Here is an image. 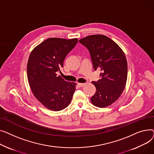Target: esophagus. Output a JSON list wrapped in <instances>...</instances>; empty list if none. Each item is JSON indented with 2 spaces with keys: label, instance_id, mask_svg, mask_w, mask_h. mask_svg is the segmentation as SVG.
<instances>
[{
  "label": "esophagus",
  "instance_id": "34e87169",
  "mask_svg": "<svg viewBox=\"0 0 154 154\" xmlns=\"http://www.w3.org/2000/svg\"><path fill=\"white\" fill-rule=\"evenodd\" d=\"M85 85V83H78V86H79V87H83Z\"/></svg>",
  "mask_w": 154,
  "mask_h": 154
}]
</instances>
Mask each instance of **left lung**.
Masks as SVG:
<instances>
[{
  "label": "left lung",
  "instance_id": "8db88e82",
  "mask_svg": "<svg viewBox=\"0 0 154 154\" xmlns=\"http://www.w3.org/2000/svg\"><path fill=\"white\" fill-rule=\"evenodd\" d=\"M89 51L94 70L100 69L101 79L92 81L96 89L91 97L92 104L106 107L122 94L128 78V62L125 54L116 42L104 35H89L79 40Z\"/></svg>",
  "mask_w": 154,
  "mask_h": 154
}]
</instances>
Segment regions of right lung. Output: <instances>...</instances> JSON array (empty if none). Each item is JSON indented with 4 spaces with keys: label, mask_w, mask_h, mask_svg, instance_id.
Listing matches in <instances>:
<instances>
[{
    "label": "right lung",
    "mask_w": 154,
    "mask_h": 154,
    "mask_svg": "<svg viewBox=\"0 0 154 154\" xmlns=\"http://www.w3.org/2000/svg\"><path fill=\"white\" fill-rule=\"evenodd\" d=\"M78 41L77 38H50L37 45L30 54L26 70L32 92L50 110L64 109L73 97L76 84L66 81L57 73Z\"/></svg>",
    "instance_id": "add662e5"
}]
</instances>
